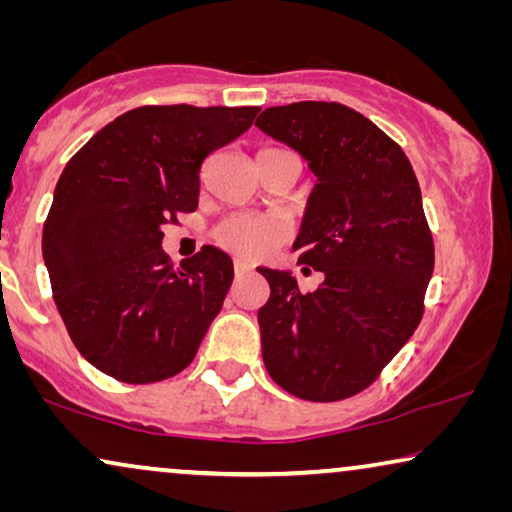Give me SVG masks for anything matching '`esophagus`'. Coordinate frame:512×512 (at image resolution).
I'll return each instance as SVG.
<instances>
[{
	"label": "esophagus",
	"instance_id": "1",
	"mask_svg": "<svg viewBox=\"0 0 512 512\" xmlns=\"http://www.w3.org/2000/svg\"><path fill=\"white\" fill-rule=\"evenodd\" d=\"M247 272H251V265H249V263H244V261H235V275H237V277L247 275Z\"/></svg>",
	"mask_w": 512,
	"mask_h": 512
}]
</instances>
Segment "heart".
I'll use <instances>...</instances> for the list:
<instances>
[{"label": "heart", "instance_id": "b5f03b06", "mask_svg": "<svg viewBox=\"0 0 512 512\" xmlns=\"http://www.w3.org/2000/svg\"><path fill=\"white\" fill-rule=\"evenodd\" d=\"M214 235L223 249L242 258H258L284 240L286 226L277 216L240 212L228 216Z\"/></svg>", "mask_w": 512, "mask_h": 512}]
</instances>
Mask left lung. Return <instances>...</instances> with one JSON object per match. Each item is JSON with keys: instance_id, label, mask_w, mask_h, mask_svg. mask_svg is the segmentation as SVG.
I'll return each instance as SVG.
<instances>
[{"instance_id": "obj_1", "label": "left lung", "mask_w": 512, "mask_h": 512, "mask_svg": "<svg viewBox=\"0 0 512 512\" xmlns=\"http://www.w3.org/2000/svg\"><path fill=\"white\" fill-rule=\"evenodd\" d=\"M256 125L317 177L293 251L324 275L300 291L291 272L258 268L270 284L258 310L265 368L293 396L342 401L370 387L422 321L433 275L422 191L401 146L345 104L270 107Z\"/></svg>"}]
</instances>
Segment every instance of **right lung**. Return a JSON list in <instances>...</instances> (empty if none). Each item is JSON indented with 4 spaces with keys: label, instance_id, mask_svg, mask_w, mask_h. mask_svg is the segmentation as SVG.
<instances>
[{
    "label": "right lung",
    "instance_id": "obj_1",
    "mask_svg": "<svg viewBox=\"0 0 512 512\" xmlns=\"http://www.w3.org/2000/svg\"><path fill=\"white\" fill-rule=\"evenodd\" d=\"M258 107H137L90 137L55 186L41 251L69 338L128 384L195 359L233 282V261L202 247L174 270L163 226L195 212L209 153L247 132Z\"/></svg>",
    "mask_w": 512,
    "mask_h": 512
}]
</instances>
